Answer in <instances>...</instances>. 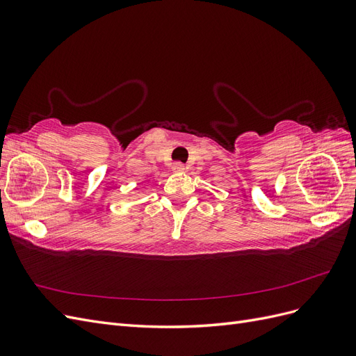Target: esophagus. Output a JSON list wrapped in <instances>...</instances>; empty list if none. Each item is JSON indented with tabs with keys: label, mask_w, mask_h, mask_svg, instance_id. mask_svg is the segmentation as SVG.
I'll return each mask as SVG.
<instances>
[{
	"label": "esophagus",
	"mask_w": 356,
	"mask_h": 356,
	"mask_svg": "<svg viewBox=\"0 0 356 356\" xmlns=\"http://www.w3.org/2000/svg\"><path fill=\"white\" fill-rule=\"evenodd\" d=\"M186 166L181 163V161H177V163H174V166H172V170L174 172H184Z\"/></svg>",
	"instance_id": "esophagus-1"
}]
</instances>
